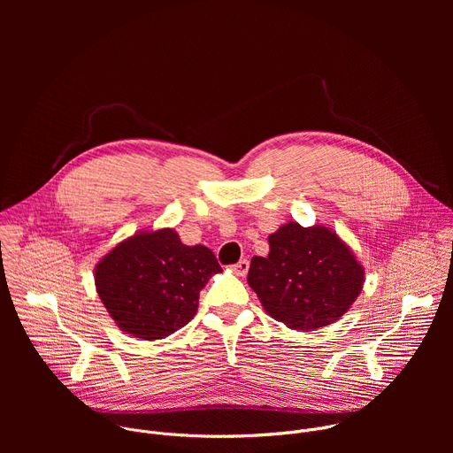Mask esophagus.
<instances>
[{
  "instance_id": "1",
  "label": "esophagus",
  "mask_w": 453,
  "mask_h": 453,
  "mask_svg": "<svg viewBox=\"0 0 453 453\" xmlns=\"http://www.w3.org/2000/svg\"><path fill=\"white\" fill-rule=\"evenodd\" d=\"M233 271H234V274H238V276H245L247 271H249V260H240L238 264L233 265Z\"/></svg>"
}]
</instances>
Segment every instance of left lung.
<instances>
[{
    "label": "left lung",
    "instance_id": "8db88e82",
    "mask_svg": "<svg viewBox=\"0 0 453 453\" xmlns=\"http://www.w3.org/2000/svg\"><path fill=\"white\" fill-rule=\"evenodd\" d=\"M267 257L254 256L247 281L264 308L292 330L332 325L353 304L364 269L328 227L285 224L269 236Z\"/></svg>",
    "mask_w": 453,
    "mask_h": 453
}]
</instances>
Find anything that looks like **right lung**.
I'll return each mask as SVG.
<instances>
[{
    "mask_svg": "<svg viewBox=\"0 0 453 453\" xmlns=\"http://www.w3.org/2000/svg\"><path fill=\"white\" fill-rule=\"evenodd\" d=\"M222 273L204 245H184L172 229L138 233L96 265V290L118 326L156 341L180 330L196 315L208 280Z\"/></svg>",
    "mask_w": 453,
    "mask_h": 453,
    "instance_id": "1",
    "label": "right lung"
}]
</instances>
